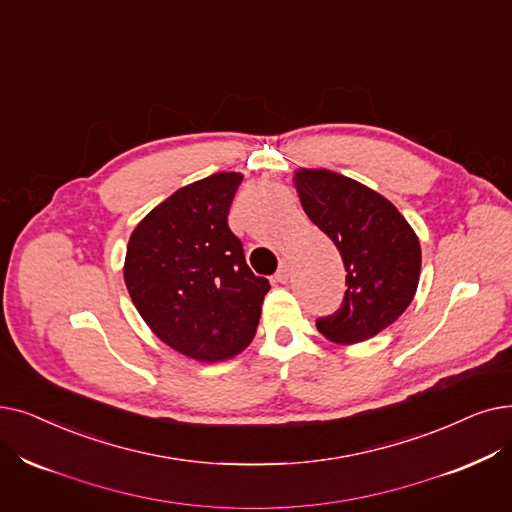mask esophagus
<instances>
[{
    "label": "esophagus",
    "mask_w": 512,
    "mask_h": 512,
    "mask_svg": "<svg viewBox=\"0 0 512 512\" xmlns=\"http://www.w3.org/2000/svg\"><path fill=\"white\" fill-rule=\"evenodd\" d=\"M288 276H291V268H288V263H286V261H282L274 278H276L278 282H286V280H288Z\"/></svg>",
    "instance_id": "esophagus-1"
}]
</instances>
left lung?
<instances>
[{"label":"left lung","instance_id":"left-lung-1","mask_svg":"<svg viewBox=\"0 0 512 512\" xmlns=\"http://www.w3.org/2000/svg\"><path fill=\"white\" fill-rule=\"evenodd\" d=\"M303 211L335 242L345 265L341 307L316 320L335 343H358L393 324L410 305L420 274V244L387 198L326 169L297 171Z\"/></svg>","mask_w":512,"mask_h":512}]
</instances>
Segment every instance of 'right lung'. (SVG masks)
<instances>
[{"instance_id": "1", "label": "right lung", "mask_w": 512, "mask_h": 512, "mask_svg": "<svg viewBox=\"0 0 512 512\" xmlns=\"http://www.w3.org/2000/svg\"><path fill=\"white\" fill-rule=\"evenodd\" d=\"M240 173H213L171 194L133 230L125 284L144 322L188 358L219 362L251 343L268 278L247 265L228 226Z\"/></svg>"}]
</instances>
